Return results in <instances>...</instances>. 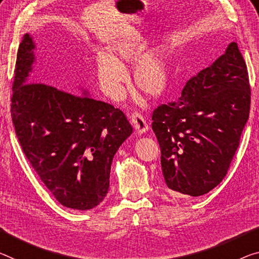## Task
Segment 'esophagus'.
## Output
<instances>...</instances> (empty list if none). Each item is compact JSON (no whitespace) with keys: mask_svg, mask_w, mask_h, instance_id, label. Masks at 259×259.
I'll list each match as a JSON object with an SVG mask.
<instances>
[{"mask_svg":"<svg viewBox=\"0 0 259 259\" xmlns=\"http://www.w3.org/2000/svg\"><path fill=\"white\" fill-rule=\"evenodd\" d=\"M131 121H132L135 132H137V134L139 135L146 133L149 128L148 124H147V121L145 120V118L138 112H134L132 116H131Z\"/></svg>","mask_w":259,"mask_h":259,"instance_id":"34e87169","label":"esophagus"}]
</instances>
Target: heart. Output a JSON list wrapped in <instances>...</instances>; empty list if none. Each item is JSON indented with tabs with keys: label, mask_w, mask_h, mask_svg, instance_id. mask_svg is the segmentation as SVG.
Masks as SVG:
<instances>
[{
	"label": "heart",
	"mask_w": 259,
	"mask_h": 259,
	"mask_svg": "<svg viewBox=\"0 0 259 259\" xmlns=\"http://www.w3.org/2000/svg\"><path fill=\"white\" fill-rule=\"evenodd\" d=\"M109 53L97 58L98 82L107 97L113 101L125 94L127 65H134L133 78L138 89L147 97L158 98L170 83L169 54L164 47L146 52V44L138 37L120 38L109 46Z\"/></svg>",
	"instance_id": "1"
}]
</instances>
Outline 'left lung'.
Wrapping results in <instances>:
<instances>
[{
    "instance_id": "1",
    "label": "left lung",
    "mask_w": 259,
    "mask_h": 259,
    "mask_svg": "<svg viewBox=\"0 0 259 259\" xmlns=\"http://www.w3.org/2000/svg\"><path fill=\"white\" fill-rule=\"evenodd\" d=\"M250 111L248 70L236 42L186 83L177 102L157 106L152 128L166 191L208 193L224 180Z\"/></svg>"
}]
</instances>
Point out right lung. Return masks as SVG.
<instances>
[{"label": "right lung", "mask_w": 259, "mask_h": 259, "mask_svg": "<svg viewBox=\"0 0 259 259\" xmlns=\"http://www.w3.org/2000/svg\"><path fill=\"white\" fill-rule=\"evenodd\" d=\"M25 33L19 44L11 117L22 149L61 205L87 210L106 197L114 154L133 128L111 104L45 83H30L37 57ZM78 91L76 94H78Z\"/></svg>", "instance_id": "obj_1"}]
</instances>
